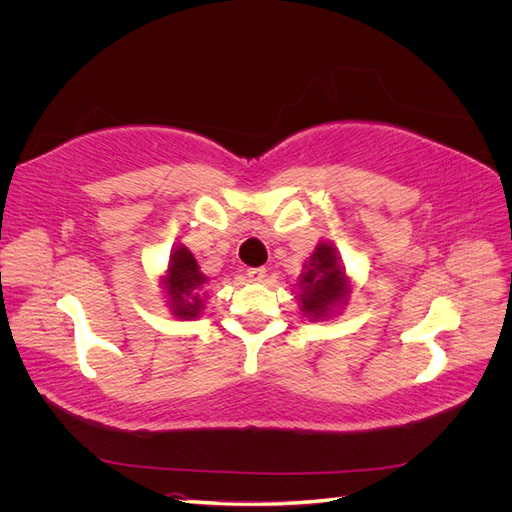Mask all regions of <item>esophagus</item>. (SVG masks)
<instances>
[{
    "instance_id": "34e87169",
    "label": "esophagus",
    "mask_w": 512,
    "mask_h": 512,
    "mask_svg": "<svg viewBox=\"0 0 512 512\" xmlns=\"http://www.w3.org/2000/svg\"><path fill=\"white\" fill-rule=\"evenodd\" d=\"M245 275L250 277L252 282H262L267 277V269L265 267H252V269H247Z\"/></svg>"
}]
</instances>
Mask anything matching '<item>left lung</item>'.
Segmentation results:
<instances>
[{
  "instance_id": "left-lung-1",
  "label": "left lung",
  "mask_w": 512,
  "mask_h": 512,
  "mask_svg": "<svg viewBox=\"0 0 512 512\" xmlns=\"http://www.w3.org/2000/svg\"><path fill=\"white\" fill-rule=\"evenodd\" d=\"M301 314L309 322H327L342 314L352 297V277L333 241L322 239L314 254L303 262V271L294 284Z\"/></svg>"
}]
</instances>
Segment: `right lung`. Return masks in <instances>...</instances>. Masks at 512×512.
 I'll return each mask as SVG.
<instances>
[{"label": "right lung", "mask_w": 512, "mask_h": 512, "mask_svg": "<svg viewBox=\"0 0 512 512\" xmlns=\"http://www.w3.org/2000/svg\"><path fill=\"white\" fill-rule=\"evenodd\" d=\"M207 286L209 277L200 271L194 254L183 243H175L160 275L168 314L177 320H198L207 307Z\"/></svg>", "instance_id": "obj_1"}]
</instances>
